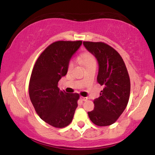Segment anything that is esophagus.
<instances>
[{
  "label": "esophagus",
  "mask_w": 155,
  "mask_h": 155,
  "mask_svg": "<svg viewBox=\"0 0 155 155\" xmlns=\"http://www.w3.org/2000/svg\"><path fill=\"white\" fill-rule=\"evenodd\" d=\"M81 100H82V101H87V100H88V97H81Z\"/></svg>",
  "instance_id": "1"
}]
</instances>
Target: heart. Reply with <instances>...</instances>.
Here are the masks:
<instances>
[{"label": "heart", "instance_id": "1", "mask_svg": "<svg viewBox=\"0 0 155 155\" xmlns=\"http://www.w3.org/2000/svg\"><path fill=\"white\" fill-rule=\"evenodd\" d=\"M79 60L80 62L86 68L97 66V60L95 57L92 53H88V52H86V53L81 54L79 58ZM73 68H74V63L70 62L68 65V70L70 71L72 70Z\"/></svg>", "mask_w": 155, "mask_h": 155}]
</instances>
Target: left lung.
<instances>
[{
  "label": "left lung",
  "instance_id": "8db88e82",
  "mask_svg": "<svg viewBox=\"0 0 155 155\" xmlns=\"http://www.w3.org/2000/svg\"><path fill=\"white\" fill-rule=\"evenodd\" d=\"M83 44L97 60V81L104 87L88 115L97 126H110L118 120L128 105L131 83L127 68L120 54L109 45L85 41Z\"/></svg>",
  "mask_w": 155,
  "mask_h": 155
}]
</instances>
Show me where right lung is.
<instances>
[{"label": "right lung", "instance_id": "add662e5", "mask_svg": "<svg viewBox=\"0 0 155 155\" xmlns=\"http://www.w3.org/2000/svg\"><path fill=\"white\" fill-rule=\"evenodd\" d=\"M82 41H57L40 54L31 71L29 94L35 111L42 120L55 128L71 124L78 106L79 94L66 93L58 87L68 71L71 58Z\"/></svg>", "mask_w": 155, "mask_h": 155}]
</instances>
